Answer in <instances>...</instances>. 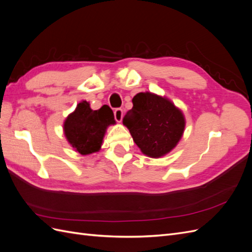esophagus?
<instances>
[{
  "label": "esophagus",
  "mask_w": 252,
  "mask_h": 252,
  "mask_svg": "<svg viewBox=\"0 0 252 252\" xmlns=\"http://www.w3.org/2000/svg\"><path fill=\"white\" fill-rule=\"evenodd\" d=\"M123 110H122L121 108H117L116 110H114V119H116L117 122H121L122 120H123Z\"/></svg>",
  "instance_id": "1"
}]
</instances>
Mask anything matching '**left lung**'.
Listing matches in <instances>:
<instances>
[{
  "instance_id": "8db88e82",
  "label": "left lung",
  "mask_w": 252,
  "mask_h": 252,
  "mask_svg": "<svg viewBox=\"0 0 252 252\" xmlns=\"http://www.w3.org/2000/svg\"><path fill=\"white\" fill-rule=\"evenodd\" d=\"M133 107L123 119L134 143L144 155L159 158L170 152L185 129L183 112L167 97L140 93L132 98Z\"/></svg>"
}]
</instances>
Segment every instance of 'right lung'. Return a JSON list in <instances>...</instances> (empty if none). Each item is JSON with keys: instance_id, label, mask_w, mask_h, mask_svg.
Listing matches in <instances>:
<instances>
[{"instance_id": "right-lung-1", "label": "right lung", "mask_w": 252, "mask_h": 252, "mask_svg": "<svg viewBox=\"0 0 252 252\" xmlns=\"http://www.w3.org/2000/svg\"><path fill=\"white\" fill-rule=\"evenodd\" d=\"M113 124L116 120L109 106L93 110L88 102L82 101L66 118L64 134L75 151L87 156L100 150L106 129Z\"/></svg>"}]
</instances>
